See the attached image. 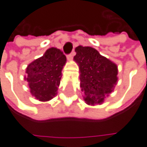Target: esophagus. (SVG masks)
<instances>
[{
    "mask_svg": "<svg viewBox=\"0 0 147 147\" xmlns=\"http://www.w3.org/2000/svg\"><path fill=\"white\" fill-rule=\"evenodd\" d=\"M75 55V52H72L70 55H69L68 56H67V59H68V60H69V61H71L72 59H73V58H74V56Z\"/></svg>",
    "mask_w": 147,
    "mask_h": 147,
    "instance_id": "34e87169",
    "label": "esophagus"
}]
</instances>
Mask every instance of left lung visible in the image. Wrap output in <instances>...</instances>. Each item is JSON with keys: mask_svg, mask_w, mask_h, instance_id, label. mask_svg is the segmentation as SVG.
<instances>
[{"mask_svg": "<svg viewBox=\"0 0 147 147\" xmlns=\"http://www.w3.org/2000/svg\"><path fill=\"white\" fill-rule=\"evenodd\" d=\"M74 57L79 68V79L84 100L88 105L102 104L117 83V64L92 47L79 45Z\"/></svg>", "mask_w": 147, "mask_h": 147, "instance_id": "1", "label": "left lung"}]
</instances>
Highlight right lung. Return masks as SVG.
Instances as JSON below:
<instances>
[{
  "label": "right lung",
  "mask_w": 147,
  "mask_h": 147,
  "mask_svg": "<svg viewBox=\"0 0 147 147\" xmlns=\"http://www.w3.org/2000/svg\"><path fill=\"white\" fill-rule=\"evenodd\" d=\"M66 57L59 49H48L26 68L25 80L35 99L47 102L57 95Z\"/></svg>",
  "instance_id": "add662e5"
}]
</instances>
